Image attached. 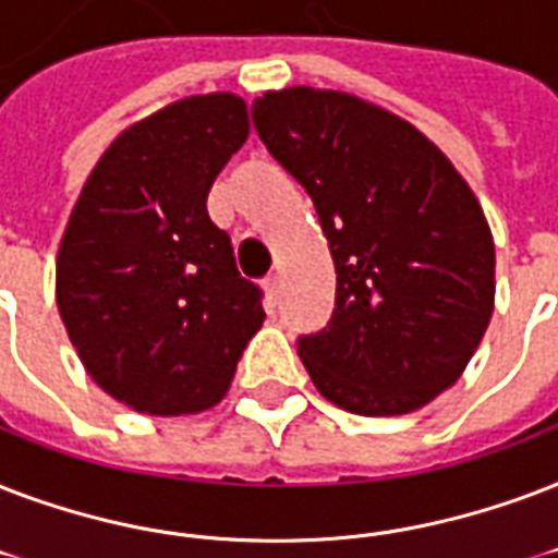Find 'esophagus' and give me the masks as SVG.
Returning <instances> with one entry per match:
<instances>
[{
	"mask_svg": "<svg viewBox=\"0 0 558 558\" xmlns=\"http://www.w3.org/2000/svg\"><path fill=\"white\" fill-rule=\"evenodd\" d=\"M265 291H267V296H270V300H279V291H282V279H279V276H267L265 279Z\"/></svg>",
	"mask_w": 558,
	"mask_h": 558,
	"instance_id": "esophagus-1",
	"label": "esophagus"
}]
</instances>
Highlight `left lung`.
<instances>
[{
  "label": "left lung",
  "instance_id": "left-lung-1",
  "mask_svg": "<svg viewBox=\"0 0 558 558\" xmlns=\"http://www.w3.org/2000/svg\"><path fill=\"white\" fill-rule=\"evenodd\" d=\"M270 157L308 192L335 258L326 328L300 335L311 381L357 416L448 390L495 305V244L465 180L413 124L347 93L291 86L253 101Z\"/></svg>",
  "mask_w": 558,
  "mask_h": 558
}]
</instances>
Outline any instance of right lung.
<instances>
[{"instance_id": "right-lung-1", "label": "right lung", "mask_w": 558, "mask_h": 558, "mask_svg": "<svg viewBox=\"0 0 558 558\" xmlns=\"http://www.w3.org/2000/svg\"><path fill=\"white\" fill-rule=\"evenodd\" d=\"M239 95H194L104 150L58 253V308L86 373L148 416L201 413L230 390L265 308L206 197L247 142Z\"/></svg>"}]
</instances>
